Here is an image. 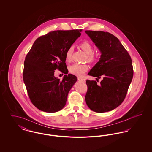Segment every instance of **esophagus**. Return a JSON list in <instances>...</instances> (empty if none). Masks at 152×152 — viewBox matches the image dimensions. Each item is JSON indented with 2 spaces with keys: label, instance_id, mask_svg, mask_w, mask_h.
I'll list each match as a JSON object with an SVG mask.
<instances>
[{
  "label": "esophagus",
  "instance_id": "1",
  "mask_svg": "<svg viewBox=\"0 0 152 152\" xmlns=\"http://www.w3.org/2000/svg\"><path fill=\"white\" fill-rule=\"evenodd\" d=\"M78 80L80 81H82V82H86V79H84V78H81V77H78Z\"/></svg>",
  "mask_w": 152,
  "mask_h": 152
}]
</instances>
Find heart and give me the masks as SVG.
Listing matches in <instances>:
<instances>
[{
	"instance_id": "b5f03b06",
	"label": "heart",
	"mask_w": 152,
	"mask_h": 152,
	"mask_svg": "<svg viewBox=\"0 0 152 152\" xmlns=\"http://www.w3.org/2000/svg\"><path fill=\"white\" fill-rule=\"evenodd\" d=\"M80 47L87 55V60L89 62L94 61L95 59L94 55V48L91 44L88 42H84L80 44ZM73 48L69 47L65 53V60L67 62L70 61L72 54ZM88 70V66L87 64H81L78 63L73 64L69 67V71L72 75L78 77L83 76Z\"/></svg>"
}]
</instances>
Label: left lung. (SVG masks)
<instances>
[{
	"instance_id": "1",
	"label": "left lung",
	"mask_w": 152,
	"mask_h": 152,
	"mask_svg": "<svg viewBox=\"0 0 152 152\" xmlns=\"http://www.w3.org/2000/svg\"><path fill=\"white\" fill-rule=\"evenodd\" d=\"M85 32L101 53L88 75L97 79L102 77L100 85L96 81H86V104L94 112H107L118 107L125 98L133 76L132 59L113 35L103 31Z\"/></svg>"
}]
</instances>
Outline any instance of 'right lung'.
I'll return each mask as SVG.
<instances>
[{"label":"right lung","mask_w":152,"mask_h":152,"mask_svg":"<svg viewBox=\"0 0 152 152\" xmlns=\"http://www.w3.org/2000/svg\"><path fill=\"white\" fill-rule=\"evenodd\" d=\"M81 31L50 32L38 37L27 55L23 81L30 100L39 110L54 113L64 107L68 94L77 81L75 75H67L65 53ZM56 69L65 74L62 80L54 76Z\"/></svg>","instance_id":"right-lung-1"}]
</instances>
